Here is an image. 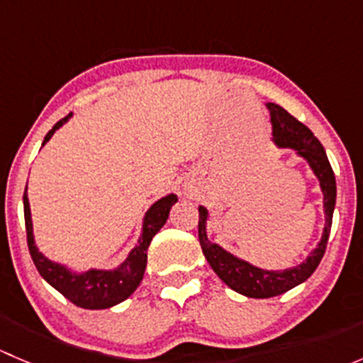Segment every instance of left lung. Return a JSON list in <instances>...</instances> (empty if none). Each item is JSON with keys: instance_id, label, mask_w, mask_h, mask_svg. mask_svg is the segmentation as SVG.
Masks as SVG:
<instances>
[{"instance_id": "1", "label": "left lung", "mask_w": 363, "mask_h": 363, "mask_svg": "<svg viewBox=\"0 0 363 363\" xmlns=\"http://www.w3.org/2000/svg\"><path fill=\"white\" fill-rule=\"evenodd\" d=\"M267 108L270 111L272 133L276 144L279 147L295 149L302 158L307 160L314 175L320 179L327 223H325L323 237H321L320 244H318L316 250L307 256L306 262L294 267V269L277 272V270L258 269V267L251 265L244 259L235 258L228 251L219 247L218 244L211 242L207 239V232H205L207 208L199 207V239L208 265L212 267V270L218 274L219 279L226 286L235 290L237 294L250 296V298H270V296L286 294L288 290H291L296 284L303 283V281L313 276V272L320 265L321 258H323L325 250H327L328 235H330L332 228V216H334L335 207V193H337V189H335V175L330 167V161L327 158L323 145L314 137L313 131L279 105L267 104Z\"/></svg>"}]
</instances>
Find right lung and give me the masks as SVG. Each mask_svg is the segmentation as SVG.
<instances>
[{"label":"right lung","mask_w":363,"mask_h":363,"mask_svg":"<svg viewBox=\"0 0 363 363\" xmlns=\"http://www.w3.org/2000/svg\"><path fill=\"white\" fill-rule=\"evenodd\" d=\"M72 113L57 121L52 130L45 135V142L52 137L54 131L63 123H67ZM28 189V188H26ZM177 202V196L168 195L152 205L144 218V226H142V235L138 244L130 252L126 262L121 263L116 270H87L84 274H72L67 267L54 263L47 259L35 246L33 239V225H31V212H29L28 195L24 191V219H26V235H28V247L31 255L33 263L40 276L56 288L61 295L67 296L72 303L84 307V309H107V307L116 306L123 302L128 296L137 290L144 277L145 265H147V247L151 244L152 237L160 232L161 226L167 223L170 207Z\"/></svg>","instance_id":"add662e5"}]
</instances>
